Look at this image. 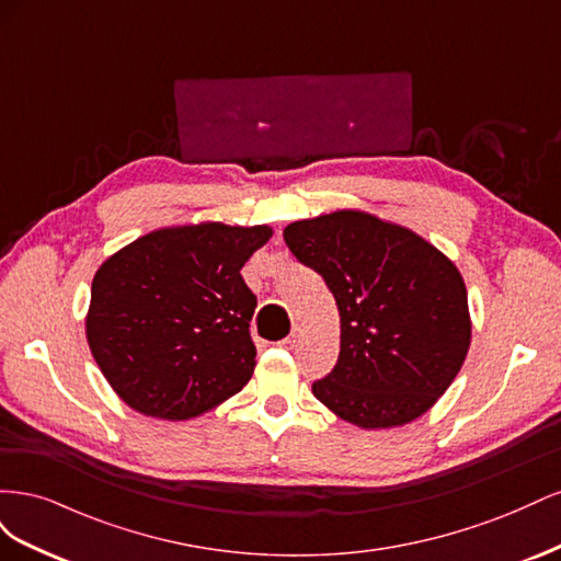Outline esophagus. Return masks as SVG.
I'll return each mask as SVG.
<instances>
[{"label":"esophagus","instance_id":"1","mask_svg":"<svg viewBox=\"0 0 561 561\" xmlns=\"http://www.w3.org/2000/svg\"><path fill=\"white\" fill-rule=\"evenodd\" d=\"M299 336H301V330H299V328H295V330L290 332V336H285V339H283L280 346H285V348H295V346L299 344Z\"/></svg>","mask_w":561,"mask_h":561}]
</instances>
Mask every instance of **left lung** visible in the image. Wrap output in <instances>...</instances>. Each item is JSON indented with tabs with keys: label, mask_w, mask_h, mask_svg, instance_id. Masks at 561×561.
Listing matches in <instances>:
<instances>
[{
	"label": "left lung",
	"mask_w": 561,
	"mask_h": 561,
	"mask_svg": "<svg viewBox=\"0 0 561 561\" xmlns=\"http://www.w3.org/2000/svg\"><path fill=\"white\" fill-rule=\"evenodd\" d=\"M285 245L328 283L342 348L313 396L360 428H390L428 412L470 346L458 268L416 236L358 210L301 219Z\"/></svg>",
	"instance_id": "8db88e82"
}]
</instances>
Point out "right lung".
<instances>
[{
    "instance_id": "add662e5",
    "label": "right lung",
    "mask_w": 561,
    "mask_h": 561,
    "mask_svg": "<svg viewBox=\"0 0 561 561\" xmlns=\"http://www.w3.org/2000/svg\"><path fill=\"white\" fill-rule=\"evenodd\" d=\"M268 236V227L219 222L159 229L98 268L87 336L118 398L184 421L239 393L257 355V297L241 268Z\"/></svg>"
}]
</instances>
